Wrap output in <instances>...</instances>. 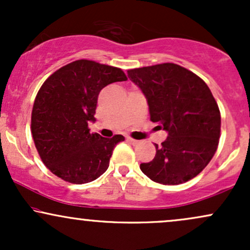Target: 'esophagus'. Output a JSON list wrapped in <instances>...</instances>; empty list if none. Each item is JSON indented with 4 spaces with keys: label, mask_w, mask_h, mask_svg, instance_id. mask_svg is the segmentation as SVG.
<instances>
[{
    "label": "esophagus",
    "mask_w": 250,
    "mask_h": 250,
    "mask_svg": "<svg viewBox=\"0 0 250 250\" xmlns=\"http://www.w3.org/2000/svg\"><path fill=\"white\" fill-rule=\"evenodd\" d=\"M127 141H128L129 143H131V145H133V146H136V145H139V141H137V140H134V139H131V137H127Z\"/></svg>",
    "instance_id": "34e87169"
}]
</instances>
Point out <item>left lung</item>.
Segmentation results:
<instances>
[{
	"label": "left lung",
	"instance_id": "obj_1",
	"mask_svg": "<svg viewBox=\"0 0 250 250\" xmlns=\"http://www.w3.org/2000/svg\"><path fill=\"white\" fill-rule=\"evenodd\" d=\"M147 99L149 114L168 137L155 145L142 173L161 185H180L199 175L219 146L221 115L210 89L193 71L175 63L128 70Z\"/></svg>",
	"mask_w": 250,
	"mask_h": 250
}]
</instances>
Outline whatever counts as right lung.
<instances>
[{
	"mask_svg": "<svg viewBox=\"0 0 250 250\" xmlns=\"http://www.w3.org/2000/svg\"><path fill=\"white\" fill-rule=\"evenodd\" d=\"M120 68L77 60L45 80L31 111V134L42 162L67 182L82 185L107 170L114 148L125 140L90 133L97 97L105 85L125 81Z\"/></svg>",
	"mask_w": 250,
	"mask_h": 250,
	"instance_id": "obj_1",
	"label": "right lung"
}]
</instances>
